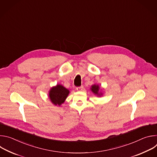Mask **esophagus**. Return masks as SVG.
<instances>
[{
  "instance_id": "1",
  "label": "esophagus",
  "mask_w": 157,
  "mask_h": 157,
  "mask_svg": "<svg viewBox=\"0 0 157 157\" xmlns=\"http://www.w3.org/2000/svg\"><path fill=\"white\" fill-rule=\"evenodd\" d=\"M83 88H84V87H83L82 86H79V87H76V90L78 91H81L82 90V89H83Z\"/></svg>"
}]
</instances>
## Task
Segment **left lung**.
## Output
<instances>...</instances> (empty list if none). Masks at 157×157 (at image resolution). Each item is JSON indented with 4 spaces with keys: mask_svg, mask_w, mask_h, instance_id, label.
Returning <instances> with one entry per match:
<instances>
[{
    "mask_svg": "<svg viewBox=\"0 0 157 157\" xmlns=\"http://www.w3.org/2000/svg\"><path fill=\"white\" fill-rule=\"evenodd\" d=\"M99 86L98 85H93L92 86V88H91V91L96 94H98V95H100V94L99 93Z\"/></svg>",
    "mask_w": 157,
    "mask_h": 157,
    "instance_id": "1",
    "label": "left lung"
}]
</instances>
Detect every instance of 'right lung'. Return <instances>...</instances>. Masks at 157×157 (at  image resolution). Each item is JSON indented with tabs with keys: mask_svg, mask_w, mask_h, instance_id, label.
<instances>
[{
	"mask_svg": "<svg viewBox=\"0 0 157 157\" xmlns=\"http://www.w3.org/2000/svg\"><path fill=\"white\" fill-rule=\"evenodd\" d=\"M70 91L61 85L58 84L53 87L50 91V99L55 105H60L63 104L68 96Z\"/></svg>",
	"mask_w": 157,
	"mask_h": 157,
	"instance_id": "1",
	"label": "right lung"
}]
</instances>
